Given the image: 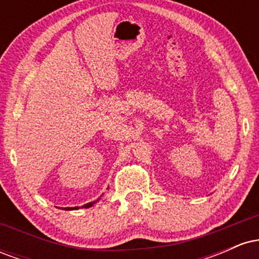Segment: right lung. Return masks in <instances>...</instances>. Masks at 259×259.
<instances>
[{"mask_svg": "<svg viewBox=\"0 0 259 259\" xmlns=\"http://www.w3.org/2000/svg\"><path fill=\"white\" fill-rule=\"evenodd\" d=\"M97 201H99V200L92 201V202H90V203H86V204H84V206H81V207H82V208H90V207L94 206V204L96 203ZM65 209H67V210H69V209H79V207H68V208H65Z\"/></svg>", "mask_w": 259, "mask_h": 259, "instance_id": "1", "label": "right lung"}]
</instances>
